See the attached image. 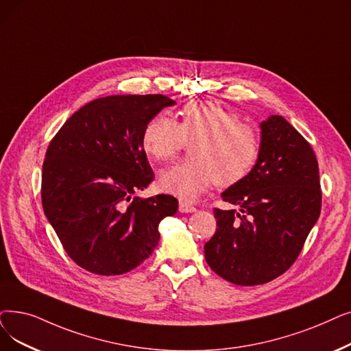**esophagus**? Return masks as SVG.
<instances>
[{
    "label": "esophagus",
    "mask_w": 351,
    "mask_h": 351,
    "mask_svg": "<svg viewBox=\"0 0 351 351\" xmlns=\"http://www.w3.org/2000/svg\"><path fill=\"white\" fill-rule=\"evenodd\" d=\"M179 212L192 213V212H196V208L192 206L191 204H186V202H179Z\"/></svg>",
    "instance_id": "1"
}]
</instances>
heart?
Segmentation results:
<instances>
[{
  "mask_svg": "<svg viewBox=\"0 0 351 351\" xmlns=\"http://www.w3.org/2000/svg\"><path fill=\"white\" fill-rule=\"evenodd\" d=\"M179 121L158 114L142 133L146 154L158 162L172 160L186 143L191 160L162 172L159 186L166 193L192 202L215 184L232 186L247 178L260 156L256 132L241 123L234 112L215 103H189Z\"/></svg>",
  "mask_w": 351,
  "mask_h": 351,
  "instance_id": "b5f03b06",
  "label": "heart"
}]
</instances>
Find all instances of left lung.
<instances>
[{"label": "left lung", "instance_id": "8db88e82", "mask_svg": "<svg viewBox=\"0 0 351 351\" xmlns=\"http://www.w3.org/2000/svg\"><path fill=\"white\" fill-rule=\"evenodd\" d=\"M260 156L247 178L222 192L239 210L215 209L208 265L237 285L265 284L294 264L322 210L313 147L278 114L261 121Z\"/></svg>", "mask_w": 351, "mask_h": 351}]
</instances>
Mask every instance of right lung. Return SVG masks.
Masks as SVG:
<instances>
[{"mask_svg": "<svg viewBox=\"0 0 351 351\" xmlns=\"http://www.w3.org/2000/svg\"><path fill=\"white\" fill-rule=\"evenodd\" d=\"M176 104L162 95L108 96L87 103L50 142L41 201L66 252L99 276H120L156 248L159 223L178 210L171 195L139 199L154 180L142 146L147 121Z\"/></svg>", "mask_w": 351, "mask_h": 351, "instance_id": "1", "label": "right lung"}]
</instances>
